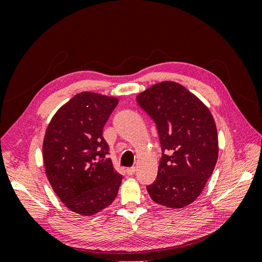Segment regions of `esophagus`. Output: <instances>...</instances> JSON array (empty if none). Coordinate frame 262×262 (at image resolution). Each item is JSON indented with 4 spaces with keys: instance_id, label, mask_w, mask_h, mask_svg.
<instances>
[{
    "instance_id": "1",
    "label": "esophagus",
    "mask_w": 262,
    "mask_h": 262,
    "mask_svg": "<svg viewBox=\"0 0 262 262\" xmlns=\"http://www.w3.org/2000/svg\"><path fill=\"white\" fill-rule=\"evenodd\" d=\"M136 167H130V168H128L126 169V172H128V175L129 176H132V175H134V173H136Z\"/></svg>"
}]
</instances>
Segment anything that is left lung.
Listing matches in <instances>:
<instances>
[{"instance_id": "8db88e82", "label": "left lung", "mask_w": 262, "mask_h": 262, "mask_svg": "<svg viewBox=\"0 0 262 262\" xmlns=\"http://www.w3.org/2000/svg\"><path fill=\"white\" fill-rule=\"evenodd\" d=\"M137 100L155 122L162 148L157 177L147 192L158 204L184 208L199 196L215 167L214 119L199 98L175 82L155 84Z\"/></svg>"}]
</instances>
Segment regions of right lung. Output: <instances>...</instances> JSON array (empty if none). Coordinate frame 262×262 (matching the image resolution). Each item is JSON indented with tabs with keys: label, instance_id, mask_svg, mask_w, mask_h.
I'll return each mask as SVG.
<instances>
[{
	"label": "right lung",
	"instance_id": "right-lung-1",
	"mask_svg": "<svg viewBox=\"0 0 262 262\" xmlns=\"http://www.w3.org/2000/svg\"><path fill=\"white\" fill-rule=\"evenodd\" d=\"M118 104L114 97L83 92L54 115L42 145L47 177L67 207L93 215L113 203L122 175L109 158L102 129Z\"/></svg>",
	"mask_w": 262,
	"mask_h": 262
}]
</instances>
